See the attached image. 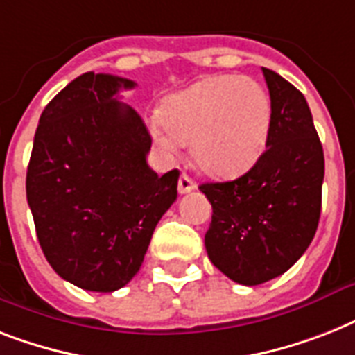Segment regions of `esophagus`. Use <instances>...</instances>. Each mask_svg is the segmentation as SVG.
<instances>
[{
    "mask_svg": "<svg viewBox=\"0 0 355 355\" xmlns=\"http://www.w3.org/2000/svg\"><path fill=\"white\" fill-rule=\"evenodd\" d=\"M193 189H195L193 178L189 177V175H186V173H182L180 178H178V193H180V195H186V193L193 191Z\"/></svg>",
    "mask_w": 355,
    "mask_h": 355,
    "instance_id": "esophagus-1",
    "label": "esophagus"
}]
</instances>
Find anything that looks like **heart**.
Returning a JSON list of instances; mask_svg holds the SVG:
<instances>
[{
	"mask_svg": "<svg viewBox=\"0 0 355 355\" xmlns=\"http://www.w3.org/2000/svg\"><path fill=\"white\" fill-rule=\"evenodd\" d=\"M153 137L162 148L191 146L202 171L233 177L252 166L266 146L272 105L259 82L248 76H209L166 103Z\"/></svg>",
	"mask_w": 355,
	"mask_h": 355,
	"instance_id": "1",
	"label": "heart"
}]
</instances>
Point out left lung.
<instances>
[{
    "label": "left lung",
    "mask_w": 355,
    "mask_h": 355,
    "mask_svg": "<svg viewBox=\"0 0 355 355\" xmlns=\"http://www.w3.org/2000/svg\"><path fill=\"white\" fill-rule=\"evenodd\" d=\"M272 102L266 151L230 182L198 189L213 215L204 244L209 261L244 286L290 270L312 243L321 217L324 155L301 91L262 67Z\"/></svg>",
    "instance_id": "8db88e82"
}]
</instances>
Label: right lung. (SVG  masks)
I'll list each match as a JSON object with an SVG mask.
<instances>
[{"instance_id":"1","label":"right lung","mask_w":355,"mask_h":355,"mask_svg":"<svg viewBox=\"0 0 355 355\" xmlns=\"http://www.w3.org/2000/svg\"><path fill=\"white\" fill-rule=\"evenodd\" d=\"M137 85L85 73L43 109L27 168V202L54 272L89 292L138 273L158 220L177 200L178 171L148 166L151 135L118 100Z\"/></svg>"}]
</instances>
